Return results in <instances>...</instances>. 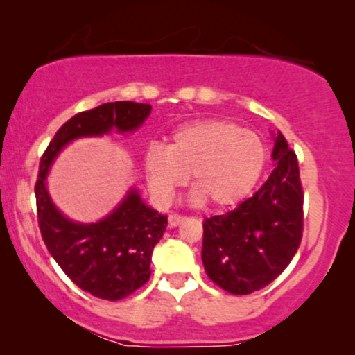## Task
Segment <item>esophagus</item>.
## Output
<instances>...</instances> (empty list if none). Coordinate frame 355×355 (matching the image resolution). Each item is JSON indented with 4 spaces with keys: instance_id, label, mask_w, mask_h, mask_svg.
I'll list each match as a JSON object with an SVG mask.
<instances>
[{
    "instance_id": "34e87169",
    "label": "esophagus",
    "mask_w": 355,
    "mask_h": 355,
    "mask_svg": "<svg viewBox=\"0 0 355 355\" xmlns=\"http://www.w3.org/2000/svg\"><path fill=\"white\" fill-rule=\"evenodd\" d=\"M183 218H185V217H183V215H178V214H172V215H170V217H168V227H170V229H173V227H177L178 223H180Z\"/></svg>"
}]
</instances>
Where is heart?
<instances>
[{
	"label": "heart",
	"mask_w": 355,
	"mask_h": 355,
	"mask_svg": "<svg viewBox=\"0 0 355 355\" xmlns=\"http://www.w3.org/2000/svg\"><path fill=\"white\" fill-rule=\"evenodd\" d=\"M266 164L262 138L220 118L178 126L168 145H150L144 158L146 183L158 202L172 200L190 173V200L207 202L215 210L242 202L260 180Z\"/></svg>",
	"instance_id": "1"
}]
</instances>
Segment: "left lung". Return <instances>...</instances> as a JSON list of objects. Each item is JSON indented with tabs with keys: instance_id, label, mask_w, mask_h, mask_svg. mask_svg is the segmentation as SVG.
I'll return each instance as SVG.
<instances>
[{
	"instance_id": "obj_1",
	"label": "left lung",
	"mask_w": 355,
	"mask_h": 355,
	"mask_svg": "<svg viewBox=\"0 0 355 355\" xmlns=\"http://www.w3.org/2000/svg\"><path fill=\"white\" fill-rule=\"evenodd\" d=\"M275 168L259 190L225 215L203 220L202 260L223 291L247 295L284 272L302 240L304 191L295 152L274 137Z\"/></svg>"
}]
</instances>
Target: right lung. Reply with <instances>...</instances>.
<instances>
[{
	"instance_id": "1",
	"label": "right lung",
	"mask_w": 355,
	"mask_h": 355,
	"mask_svg": "<svg viewBox=\"0 0 355 355\" xmlns=\"http://www.w3.org/2000/svg\"><path fill=\"white\" fill-rule=\"evenodd\" d=\"M152 107L115 101L81 112L67 121L44 150L35 185L38 225L44 245L81 291L105 300H120L150 279L153 247L164 237L166 215L150 209L137 189H130L112 214L95 223L73 222L53 203L46 177L61 150L76 138L101 137L112 130L135 132Z\"/></svg>"
}]
</instances>
